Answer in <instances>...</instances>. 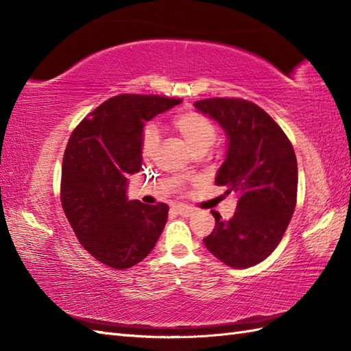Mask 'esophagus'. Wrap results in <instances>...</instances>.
<instances>
[{"instance_id":"obj_1","label":"esophagus","mask_w":351,"mask_h":351,"mask_svg":"<svg viewBox=\"0 0 351 351\" xmlns=\"http://www.w3.org/2000/svg\"><path fill=\"white\" fill-rule=\"evenodd\" d=\"M175 211L176 214L182 215V217H190V215H193V213H195V210H193L191 206H185V205H176Z\"/></svg>"}]
</instances>
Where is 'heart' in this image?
<instances>
[{
	"instance_id": "1",
	"label": "heart",
	"mask_w": 351,
	"mask_h": 351,
	"mask_svg": "<svg viewBox=\"0 0 351 351\" xmlns=\"http://www.w3.org/2000/svg\"><path fill=\"white\" fill-rule=\"evenodd\" d=\"M175 128L185 138V141L195 149V151H206L217 140V126L210 117L197 113V111H185L178 114L173 121ZM160 134L155 125H147L141 137V154L143 158H152L156 147H158Z\"/></svg>"
}]
</instances>
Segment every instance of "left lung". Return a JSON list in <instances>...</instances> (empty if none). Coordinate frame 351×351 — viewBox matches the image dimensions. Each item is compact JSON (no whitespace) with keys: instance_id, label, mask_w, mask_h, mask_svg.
<instances>
[{"instance_id":"left-lung-1","label":"left lung","mask_w":351,"mask_h":351,"mask_svg":"<svg viewBox=\"0 0 351 351\" xmlns=\"http://www.w3.org/2000/svg\"><path fill=\"white\" fill-rule=\"evenodd\" d=\"M195 107L215 119L229 138L215 185L238 196L232 219L213 211L215 228L206 249L232 268L259 264L278 247L297 204V160L287 134L256 104L210 98Z\"/></svg>"}]
</instances>
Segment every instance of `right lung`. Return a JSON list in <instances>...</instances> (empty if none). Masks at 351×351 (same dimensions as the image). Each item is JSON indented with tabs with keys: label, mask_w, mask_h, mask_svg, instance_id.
<instances>
[{
	"label": "right lung",
	"mask_w": 351,
	"mask_h": 351,
	"mask_svg": "<svg viewBox=\"0 0 351 351\" xmlns=\"http://www.w3.org/2000/svg\"><path fill=\"white\" fill-rule=\"evenodd\" d=\"M180 98L123 93L80 122L66 146L60 200L80 244L116 270L143 261L167 221L169 206L128 200L126 182L141 169L143 126Z\"/></svg>",
	"instance_id": "obj_1"
}]
</instances>
